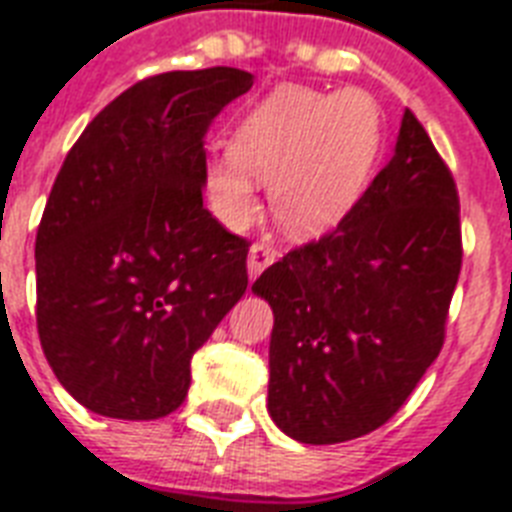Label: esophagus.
Listing matches in <instances>:
<instances>
[{"mask_svg": "<svg viewBox=\"0 0 512 512\" xmlns=\"http://www.w3.org/2000/svg\"><path fill=\"white\" fill-rule=\"evenodd\" d=\"M273 260H276V249L268 247V244H252L247 257L249 279H257V276H260V273L273 263Z\"/></svg>", "mask_w": 512, "mask_h": 512, "instance_id": "34e87169", "label": "esophagus"}]
</instances>
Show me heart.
I'll list each match as a JSON object with an SVG mask.
<instances>
[{"instance_id": "heart-1", "label": "heart", "mask_w": 512, "mask_h": 512, "mask_svg": "<svg viewBox=\"0 0 512 512\" xmlns=\"http://www.w3.org/2000/svg\"><path fill=\"white\" fill-rule=\"evenodd\" d=\"M382 151V111L364 90L281 87L233 132L231 151L204 167L209 204L231 228L255 215V181L268 185L276 223L319 239L348 217Z\"/></svg>"}]
</instances>
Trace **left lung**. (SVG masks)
Segmentation results:
<instances>
[{
	"label": "left lung",
	"mask_w": 512,
	"mask_h": 512,
	"mask_svg": "<svg viewBox=\"0 0 512 512\" xmlns=\"http://www.w3.org/2000/svg\"><path fill=\"white\" fill-rule=\"evenodd\" d=\"M460 265L457 185L406 108L348 217L252 284L273 311L271 420L316 446L385 425L441 353Z\"/></svg>",
	"instance_id": "1"
}]
</instances>
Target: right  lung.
I'll return each instance as SVG.
<instances>
[{
	"mask_svg": "<svg viewBox=\"0 0 512 512\" xmlns=\"http://www.w3.org/2000/svg\"><path fill=\"white\" fill-rule=\"evenodd\" d=\"M255 76L167 71L132 84L79 135L36 231V329L90 412L159 420L193 353L247 292L249 244L204 209L209 124Z\"/></svg>",
	"mask_w": 512,
	"mask_h": 512,
	"instance_id": "right-lung-1",
	"label": "right lung"
}]
</instances>
